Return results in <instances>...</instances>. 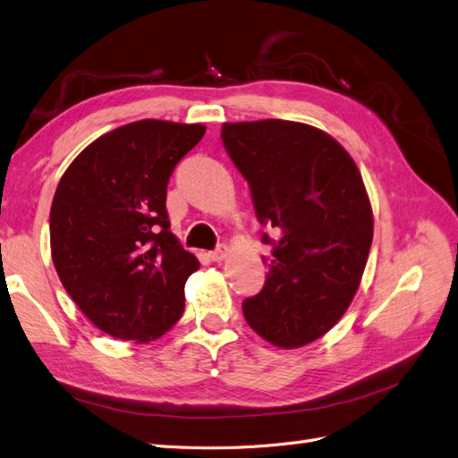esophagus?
<instances>
[{"instance_id":"34e87169","label":"esophagus","mask_w":458,"mask_h":458,"mask_svg":"<svg viewBox=\"0 0 458 458\" xmlns=\"http://www.w3.org/2000/svg\"><path fill=\"white\" fill-rule=\"evenodd\" d=\"M227 254H229V249H227L225 244H221V246H217L214 252H209V258H212L214 262H224V259L227 258Z\"/></svg>"}]
</instances>
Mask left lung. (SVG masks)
I'll list each match as a JSON object with an SVG mask.
<instances>
[{
  "label": "left lung",
  "mask_w": 458,
  "mask_h": 458,
  "mask_svg": "<svg viewBox=\"0 0 458 458\" xmlns=\"http://www.w3.org/2000/svg\"><path fill=\"white\" fill-rule=\"evenodd\" d=\"M221 140L249 181L271 254L266 285L242 302L259 337L279 349L319 339L347 312L374 237L360 171L344 148L306 123H224Z\"/></svg>",
  "instance_id": "obj_1"
}]
</instances>
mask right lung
Wrapping results in <instances>:
<instances>
[{
	"label": "right lung",
	"instance_id": "add662e5",
	"mask_svg": "<svg viewBox=\"0 0 458 458\" xmlns=\"http://www.w3.org/2000/svg\"><path fill=\"white\" fill-rule=\"evenodd\" d=\"M200 123L142 119L102 134L72 159L49 212L57 276L107 335L150 343L177 324L200 267L169 231L173 169L204 137Z\"/></svg>",
	"mask_w": 458,
	"mask_h": 458
}]
</instances>
